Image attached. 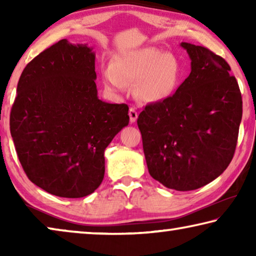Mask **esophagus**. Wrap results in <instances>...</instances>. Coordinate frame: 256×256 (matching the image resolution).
<instances>
[{
    "label": "esophagus",
    "instance_id": "esophagus-1",
    "mask_svg": "<svg viewBox=\"0 0 256 256\" xmlns=\"http://www.w3.org/2000/svg\"><path fill=\"white\" fill-rule=\"evenodd\" d=\"M128 115H130V122L134 123L138 118V112L134 110V108H130L128 110Z\"/></svg>",
    "mask_w": 256,
    "mask_h": 256
}]
</instances>
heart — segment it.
I'll list each match as a JSON object with an SVG mask.
<instances>
[{
  "label": "heart",
  "instance_id": "1",
  "mask_svg": "<svg viewBox=\"0 0 256 256\" xmlns=\"http://www.w3.org/2000/svg\"><path fill=\"white\" fill-rule=\"evenodd\" d=\"M108 90L122 92L125 84H134V94L144 102H158L175 92L182 79L180 66L174 56L152 47L115 55L102 71Z\"/></svg>",
  "mask_w": 256,
  "mask_h": 256
}]
</instances>
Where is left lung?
Masks as SVG:
<instances>
[{
	"label": "left lung",
	"mask_w": 256,
	"mask_h": 256,
	"mask_svg": "<svg viewBox=\"0 0 256 256\" xmlns=\"http://www.w3.org/2000/svg\"><path fill=\"white\" fill-rule=\"evenodd\" d=\"M190 73L170 98L138 118L146 166L168 188L192 190L226 170L235 154L242 94L230 66L203 46L182 42Z\"/></svg>",
	"instance_id": "1"
}]
</instances>
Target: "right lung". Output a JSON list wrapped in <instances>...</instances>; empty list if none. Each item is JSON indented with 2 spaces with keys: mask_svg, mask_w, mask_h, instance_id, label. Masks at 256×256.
I'll list each match as a JSON object with an SVG mask.
<instances>
[{
  "mask_svg": "<svg viewBox=\"0 0 256 256\" xmlns=\"http://www.w3.org/2000/svg\"><path fill=\"white\" fill-rule=\"evenodd\" d=\"M96 78L92 48L66 40L42 52L21 73L11 136L26 175L53 196L94 192L105 174V149L128 124V106L100 100Z\"/></svg>",
  "mask_w": 256,
  "mask_h": 256,
  "instance_id": "1",
  "label": "right lung"
}]
</instances>
